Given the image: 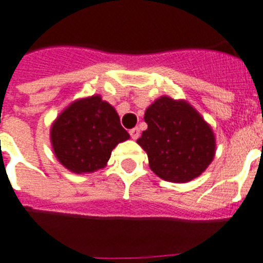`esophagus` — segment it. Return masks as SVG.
Here are the masks:
<instances>
[{"instance_id":"obj_1","label":"esophagus","mask_w":263,"mask_h":263,"mask_svg":"<svg viewBox=\"0 0 263 263\" xmlns=\"http://www.w3.org/2000/svg\"><path fill=\"white\" fill-rule=\"evenodd\" d=\"M129 135H131V138L134 139V140H136V139L140 136V129H139L138 127H135V128L129 129Z\"/></svg>"}]
</instances>
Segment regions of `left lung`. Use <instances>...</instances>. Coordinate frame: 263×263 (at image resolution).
<instances>
[{"mask_svg":"<svg viewBox=\"0 0 263 263\" xmlns=\"http://www.w3.org/2000/svg\"><path fill=\"white\" fill-rule=\"evenodd\" d=\"M148 128L138 139L151 170L171 182H186L212 163L216 141L212 128L184 100L161 97L145 111Z\"/></svg>","mask_w":263,"mask_h":263,"instance_id":"obj_1","label":"left lung"}]
</instances>
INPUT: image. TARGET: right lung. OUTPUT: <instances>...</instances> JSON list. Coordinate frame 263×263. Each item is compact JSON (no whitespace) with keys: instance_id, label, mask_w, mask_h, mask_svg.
Here are the masks:
<instances>
[{"instance_id":"add662e5","label":"right lung","mask_w":263,"mask_h":263,"mask_svg":"<svg viewBox=\"0 0 263 263\" xmlns=\"http://www.w3.org/2000/svg\"><path fill=\"white\" fill-rule=\"evenodd\" d=\"M127 139L115 108L99 95L70 104L51 127L54 154L74 173L103 168L114 148Z\"/></svg>"}]
</instances>
